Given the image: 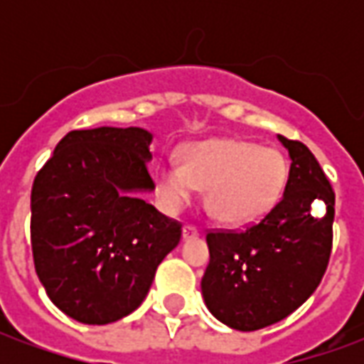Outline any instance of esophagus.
Segmentation results:
<instances>
[{"mask_svg": "<svg viewBox=\"0 0 364 364\" xmlns=\"http://www.w3.org/2000/svg\"><path fill=\"white\" fill-rule=\"evenodd\" d=\"M198 236V228L197 226H193V224H187L185 228H183V240H193V237Z\"/></svg>", "mask_w": 364, "mask_h": 364, "instance_id": "obj_1", "label": "esophagus"}]
</instances>
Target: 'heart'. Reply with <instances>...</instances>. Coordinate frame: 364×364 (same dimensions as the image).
Masks as SVG:
<instances>
[{
  "label": "heart",
  "mask_w": 364,
  "mask_h": 364,
  "mask_svg": "<svg viewBox=\"0 0 364 364\" xmlns=\"http://www.w3.org/2000/svg\"><path fill=\"white\" fill-rule=\"evenodd\" d=\"M289 167L281 154L257 144L213 138L187 144L181 166L169 161L156 173V191L169 213L189 203L197 187H206V210L213 218L245 226L263 218L281 198Z\"/></svg>",
  "instance_id": "heart-1"
}]
</instances>
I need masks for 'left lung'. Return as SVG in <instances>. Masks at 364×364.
I'll use <instances>...</instances> for the list:
<instances>
[{
	"mask_svg": "<svg viewBox=\"0 0 364 364\" xmlns=\"http://www.w3.org/2000/svg\"><path fill=\"white\" fill-rule=\"evenodd\" d=\"M290 171L279 203L244 230L206 234L210 261L200 281L206 308L240 331L284 320L312 296L333 242L336 193L314 154L279 134Z\"/></svg>",
	"mask_w": 364,
	"mask_h": 364,
	"instance_id": "left-lung-1",
	"label": "left lung"
}]
</instances>
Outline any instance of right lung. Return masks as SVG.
Listing matches in <instances>:
<instances>
[{
	"label": "right lung",
	"mask_w": 364,
	"mask_h": 364,
	"mask_svg": "<svg viewBox=\"0 0 364 364\" xmlns=\"http://www.w3.org/2000/svg\"><path fill=\"white\" fill-rule=\"evenodd\" d=\"M151 134L138 127L72 130L36 173L31 245L38 279L62 312L105 326L134 312L181 240L138 193L151 191Z\"/></svg>",
	"instance_id": "right-lung-1"
}]
</instances>
